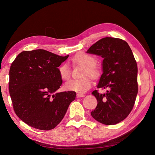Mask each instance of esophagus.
<instances>
[{"instance_id": "34e87169", "label": "esophagus", "mask_w": 155, "mask_h": 155, "mask_svg": "<svg viewBox=\"0 0 155 155\" xmlns=\"http://www.w3.org/2000/svg\"><path fill=\"white\" fill-rule=\"evenodd\" d=\"M84 96H85V95H84L83 94H81V93H78L76 94L77 97H83Z\"/></svg>"}]
</instances>
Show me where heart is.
<instances>
[{
  "label": "heart",
  "instance_id": "heart-1",
  "mask_svg": "<svg viewBox=\"0 0 155 155\" xmlns=\"http://www.w3.org/2000/svg\"><path fill=\"white\" fill-rule=\"evenodd\" d=\"M73 62L83 64L86 67L85 70V75H89L93 78L97 77L99 72L95 67L97 61L93 56L86 54H80L75 56L72 59ZM72 70L68 63H64L61 65L59 68V73L60 77L64 80H67L71 76ZM92 85V81L89 78H85L80 79H70L66 82L64 85L65 88L68 91H75L77 92H85L88 91Z\"/></svg>",
  "mask_w": 155,
  "mask_h": 155
}]
</instances>
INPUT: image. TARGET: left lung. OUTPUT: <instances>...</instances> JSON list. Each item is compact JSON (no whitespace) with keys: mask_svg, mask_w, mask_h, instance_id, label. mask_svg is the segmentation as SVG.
<instances>
[{"mask_svg":"<svg viewBox=\"0 0 155 155\" xmlns=\"http://www.w3.org/2000/svg\"><path fill=\"white\" fill-rule=\"evenodd\" d=\"M87 53L104 58L97 88L108 90L105 94L97 90L92 92L98 104L91 114L103 124L120 123L132 110L138 94V67L133 51L126 41L105 37L91 46Z\"/></svg>","mask_w":155,"mask_h":155,"instance_id":"8db88e82","label":"left lung"}]
</instances>
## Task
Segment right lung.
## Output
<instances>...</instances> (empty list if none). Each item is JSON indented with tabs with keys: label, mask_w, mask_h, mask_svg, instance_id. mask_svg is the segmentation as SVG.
I'll list each match as a JSON object with an SVG mask.
<instances>
[{
	"label": "right lung",
	"mask_w": 155,
	"mask_h": 155,
	"mask_svg": "<svg viewBox=\"0 0 155 155\" xmlns=\"http://www.w3.org/2000/svg\"><path fill=\"white\" fill-rule=\"evenodd\" d=\"M68 58L38 49L22 51L12 63L9 92L13 109L32 127L55 128L76 98L74 91L56 92L63 83L58 67Z\"/></svg>",
	"instance_id": "1"
}]
</instances>
